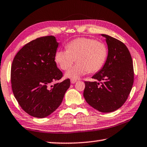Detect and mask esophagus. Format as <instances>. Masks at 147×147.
I'll list each match as a JSON object with an SVG mask.
<instances>
[{
    "mask_svg": "<svg viewBox=\"0 0 147 147\" xmlns=\"http://www.w3.org/2000/svg\"><path fill=\"white\" fill-rule=\"evenodd\" d=\"M77 82V80H71V83H72V84H73V83H75L76 82Z\"/></svg>",
    "mask_w": 147,
    "mask_h": 147,
    "instance_id": "1",
    "label": "esophagus"
}]
</instances>
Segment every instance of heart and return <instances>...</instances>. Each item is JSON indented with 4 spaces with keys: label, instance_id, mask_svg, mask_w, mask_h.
Returning <instances> with one entry per match:
<instances>
[{
    "label": "heart",
    "instance_id": "heart-1",
    "mask_svg": "<svg viewBox=\"0 0 147 147\" xmlns=\"http://www.w3.org/2000/svg\"><path fill=\"white\" fill-rule=\"evenodd\" d=\"M67 50H59L55 53V60L62 70L69 69L76 60L78 64L69 70L65 76L73 80L88 72L99 71L108 56L107 47L104 42L87 37H80L68 42Z\"/></svg>",
    "mask_w": 147,
    "mask_h": 147
}]
</instances>
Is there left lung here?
<instances>
[{"instance_id":"left-lung-1","label":"left lung","mask_w":147,"mask_h":147,"mask_svg":"<svg viewBox=\"0 0 147 147\" xmlns=\"http://www.w3.org/2000/svg\"><path fill=\"white\" fill-rule=\"evenodd\" d=\"M106 38L108 55L106 63L92 76L95 82H85L86 101L94 109L109 113L120 108L127 99L134 82L133 60L124 43L114 37Z\"/></svg>"}]
</instances>
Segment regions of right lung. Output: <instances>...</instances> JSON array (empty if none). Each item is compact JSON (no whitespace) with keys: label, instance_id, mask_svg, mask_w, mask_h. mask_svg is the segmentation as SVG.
I'll return each instance as SVG.
<instances>
[{"label":"right lung","instance_id":"1","mask_svg":"<svg viewBox=\"0 0 147 147\" xmlns=\"http://www.w3.org/2000/svg\"><path fill=\"white\" fill-rule=\"evenodd\" d=\"M59 43L53 36L26 44L14 57L11 69L13 92L21 108L30 115L44 118L61 104L70 80L51 85L63 76L55 57Z\"/></svg>","mask_w":147,"mask_h":147}]
</instances>
